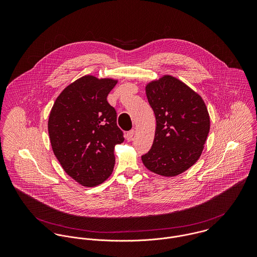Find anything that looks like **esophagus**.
<instances>
[{"mask_svg": "<svg viewBox=\"0 0 257 257\" xmlns=\"http://www.w3.org/2000/svg\"><path fill=\"white\" fill-rule=\"evenodd\" d=\"M134 135H135V130H132L130 132L126 133V140L127 141H132L133 138H134Z\"/></svg>", "mask_w": 257, "mask_h": 257, "instance_id": "esophagus-1", "label": "esophagus"}]
</instances>
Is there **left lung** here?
<instances>
[{"mask_svg": "<svg viewBox=\"0 0 257 257\" xmlns=\"http://www.w3.org/2000/svg\"><path fill=\"white\" fill-rule=\"evenodd\" d=\"M147 100L155 114L151 149L142 156L151 172L174 177L200 158L210 132V115L202 97L181 80L163 75L148 82Z\"/></svg>", "mask_w": 257, "mask_h": 257, "instance_id": "left-lung-1", "label": "left lung"}]
</instances>
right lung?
Returning a JSON list of instances; mask_svg holds the SVG:
<instances>
[{
	"label": "right lung",
	"mask_w": 257,
	"mask_h": 257,
	"mask_svg": "<svg viewBox=\"0 0 257 257\" xmlns=\"http://www.w3.org/2000/svg\"><path fill=\"white\" fill-rule=\"evenodd\" d=\"M116 83L117 79L85 75L59 94L49 113L53 153L64 171L84 187L110 177L114 147L124 141L115 110L107 101Z\"/></svg>",
	"instance_id": "right-lung-1"
}]
</instances>
